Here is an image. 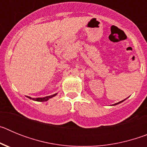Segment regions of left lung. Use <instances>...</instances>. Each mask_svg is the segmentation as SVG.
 <instances>
[{"instance_id": "obj_1", "label": "left lung", "mask_w": 147, "mask_h": 147, "mask_svg": "<svg viewBox=\"0 0 147 147\" xmlns=\"http://www.w3.org/2000/svg\"><path fill=\"white\" fill-rule=\"evenodd\" d=\"M125 100V99H124ZM124 100H123V101H121V102H118V103H116V104H115V105H118V104H120V103H121L122 102H124Z\"/></svg>"}]
</instances>
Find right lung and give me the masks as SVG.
Wrapping results in <instances>:
<instances>
[{"label":"right lung","instance_id":"add662e5","mask_svg":"<svg viewBox=\"0 0 147 147\" xmlns=\"http://www.w3.org/2000/svg\"><path fill=\"white\" fill-rule=\"evenodd\" d=\"M56 95H57V93H55V94L54 95H51V96H45V97H43V98H31V97L29 96H27L28 98H30V99H33L34 100V101H37V102H46V101H48V100L49 99V98H52V97L55 96Z\"/></svg>","mask_w":147,"mask_h":147}]
</instances>
